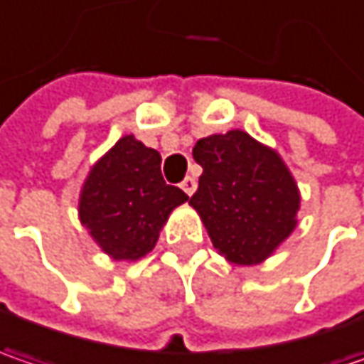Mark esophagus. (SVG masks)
Listing matches in <instances>:
<instances>
[{
	"label": "esophagus",
	"mask_w": 364,
	"mask_h": 364,
	"mask_svg": "<svg viewBox=\"0 0 364 364\" xmlns=\"http://www.w3.org/2000/svg\"><path fill=\"white\" fill-rule=\"evenodd\" d=\"M196 187H198V181L193 179V177H185L181 183V189L187 193V196H193V191H196Z\"/></svg>",
	"instance_id": "esophagus-1"
}]
</instances>
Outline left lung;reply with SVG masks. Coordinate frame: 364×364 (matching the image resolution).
<instances>
[{"label":"left lung","instance_id":"8db88e82","mask_svg":"<svg viewBox=\"0 0 364 364\" xmlns=\"http://www.w3.org/2000/svg\"><path fill=\"white\" fill-rule=\"evenodd\" d=\"M203 168L189 203L230 264L264 262L296 226L301 196L282 159L241 129L193 146Z\"/></svg>","mask_w":364,"mask_h":364}]
</instances>
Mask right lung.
Returning a JSON list of instances; mask_svg holds the SVG:
<instances>
[{
  "mask_svg": "<svg viewBox=\"0 0 364 364\" xmlns=\"http://www.w3.org/2000/svg\"><path fill=\"white\" fill-rule=\"evenodd\" d=\"M161 154L134 136L121 138L92 166L80 196V220L113 259L150 253L168 214L187 193L166 185Z\"/></svg>",
  "mask_w": 364,
  "mask_h": 364,
  "instance_id": "obj_1",
  "label": "right lung"
}]
</instances>
